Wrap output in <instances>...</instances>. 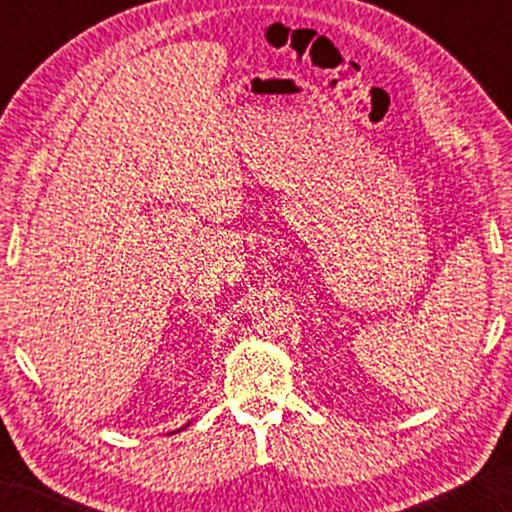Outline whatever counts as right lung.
I'll return each mask as SVG.
<instances>
[{"label":"right lung","mask_w":512,"mask_h":512,"mask_svg":"<svg viewBox=\"0 0 512 512\" xmlns=\"http://www.w3.org/2000/svg\"><path fill=\"white\" fill-rule=\"evenodd\" d=\"M186 426H188V424H186ZM181 429H184V426H181Z\"/></svg>","instance_id":"obj_1"}]
</instances>
